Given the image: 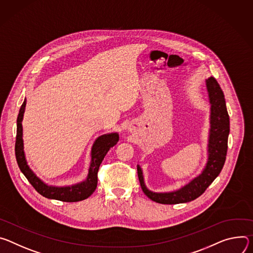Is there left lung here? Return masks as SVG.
<instances>
[{
	"mask_svg": "<svg viewBox=\"0 0 253 253\" xmlns=\"http://www.w3.org/2000/svg\"><path fill=\"white\" fill-rule=\"evenodd\" d=\"M211 102V128L208 145V162L204 171L188 185L172 193H153L144 183L141 167L137 166V177L141 187L148 197L160 204H179L195 200L201 196L211 183L220 174L226 160L229 134V116L227 112L224 93L214 77L206 80Z\"/></svg>",
	"mask_w": 253,
	"mask_h": 253,
	"instance_id": "obj_1",
	"label": "left lung"
}]
</instances>
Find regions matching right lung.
I'll use <instances>...</instances> for the list:
<instances>
[{
  "label": "right lung",
  "instance_id": "obj_1",
  "mask_svg": "<svg viewBox=\"0 0 253 253\" xmlns=\"http://www.w3.org/2000/svg\"><path fill=\"white\" fill-rule=\"evenodd\" d=\"M26 106V98L21 105L19 115L17 118V135L15 143V154L18 166L21 172L34 187V189L41 194L43 197L49 199L59 200L62 202H78L88 198L94 192L97 185V173L99 166L104 159L105 155L111 147H114L119 142V134L117 132L109 133L99 136L93 144L91 150V163L87 179L70 187H51L44 184L36 175L31 171L29 166L27 165L24 150H23V138H22V120Z\"/></svg>",
  "mask_w": 253,
  "mask_h": 253
}]
</instances>
